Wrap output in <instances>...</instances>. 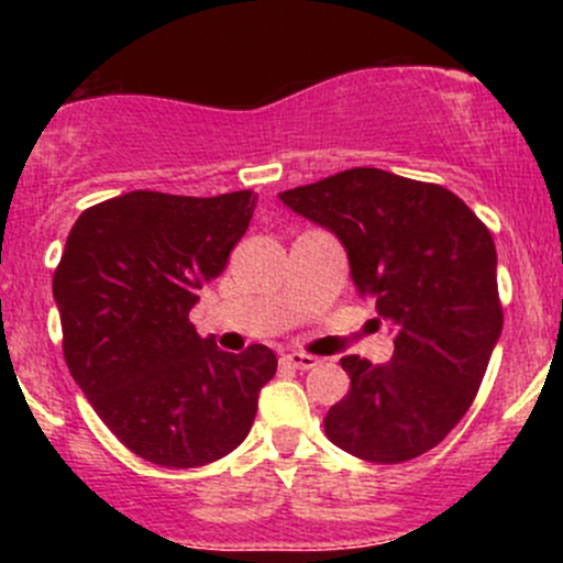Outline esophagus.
Masks as SVG:
<instances>
[{
	"label": "esophagus",
	"instance_id": "esophagus-1",
	"mask_svg": "<svg viewBox=\"0 0 563 563\" xmlns=\"http://www.w3.org/2000/svg\"><path fill=\"white\" fill-rule=\"evenodd\" d=\"M283 363H286L288 367H294V371H312L320 360L312 357V354H303V352H288V354H283Z\"/></svg>",
	"mask_w": 563,
	"mask_h": 563
}]
</instances>
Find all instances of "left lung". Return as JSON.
Returning a JSON list of instances; mask_svg holds the SVG:
<instances>
[{
	"label": "left lung",
	"mask_w": 563,
	"mask_h": 563,
	"mask_svg": "<svg viewBox=\"0 0 563 563\" xmlns=\"http://www.w3.org/2000/svg\"><path fill=\"white\" fill-rule=\"evenodd\" d=\"M277 198L339 238L354 288L394 333L391 363L341 357L352 389L328 410V439L371 463L437 448L474 402L503 331L489 230L444 187L367 166Z\"/></svg>",
	"instance_id": "8db88e82"
}]
</instances>
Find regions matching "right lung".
Returning a JSON list of instances; mask_svg holds the SVG:
<instances>
[{"mask_svg": "<svg viewBox=\"0 0 563 563\" xmlns=\"http://www.w3.org/2000/svg\"><path fill=\"white\" fill-rule=\"evenodd\" d=\"M251 190L217 198L134 190L76 219L53 277L70 376L134 455L169 468L249 437L277 371L269 346L222 352L187 320L249 230Z\"/></svg>", "mask_w": 563, "mask_h": 563, "instance_id": "1", "label": "right lung"}]
</instances>
